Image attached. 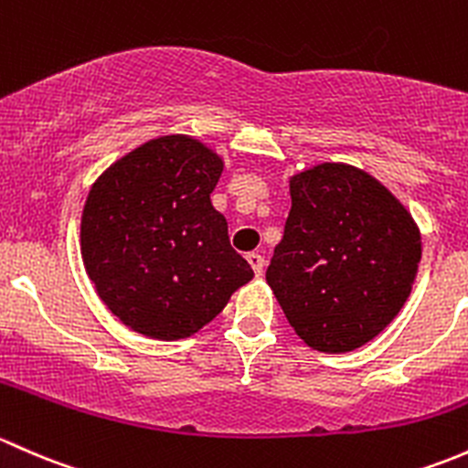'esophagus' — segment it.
<instances>
[{
  "label": "esophagus",
  "instance_id": "obj_1",
  "mask_svg": "<svg viewBox=\"0 0 468 468\" xmlns=\"http://www.w3.org/2000/svg\"><path fill=\"white\" fill-rule=\"evenodd\" d=\"M245 259H248V263H250V266H252L254 274H257V277H259V274L263 272V266H266V259H263L259 252H250Z\"/></svg>",
  "mask_w": 468,
  "mask_h": 468
}]
</instances>
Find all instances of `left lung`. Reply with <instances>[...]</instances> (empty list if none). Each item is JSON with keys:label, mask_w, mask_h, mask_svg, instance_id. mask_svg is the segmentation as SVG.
Masks as SVG:
<instances>
[{"label": "left lung", "mask_w": 468, "mask_h": 468, "mask_svg": "<svg viewBox=\"0 0 468 468\" xmlns=\"http://www.w3.org/2000/svg\"><path fill=\"white\" fill-rule=\"evenodd\" d=\"M291 198L268 286L311 349H358L410 297L421 232L388 186L351 164L322 162L295 173Z\"/></svg>", "instance_id": "1"}]
</instances>
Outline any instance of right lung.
Masks as SVG:
<instances>
[{"instance_id": "right-lung-1", "label": "right lung", "mask_w": 468, "mask_h": 468, "mask_svg": "<svg viewBox=\"0 0 468 468\" xmlns=\"http://www.w3.org/2000/svg\"><path fill=\"white\" fill-rule=\"evenodd\" d=\"M223 157L164 134L110 164L80 216V257L103 304L137 334L182 340L254 277L209 194Z\"/></svg>"}]
</instances>
